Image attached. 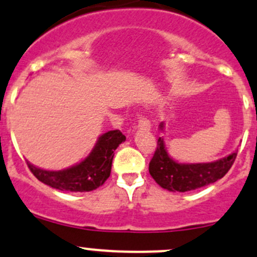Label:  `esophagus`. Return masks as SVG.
I'll return each instance as SVG.
<instances>
[{
    "mask_svg": "<svg viewBox=\"0 0 257 257\" xmlns=\"http://www.w3.org/2000/svg\"><path fill=\"white\" fill-rule=\"evenodd\" d=\"M138 128L144 129V131H150L151 124L147 118L143 117L142 114H138Z\"/></svg>",
    "mask_w": 257,
    "mask_h": 257,
    "instance_id": "obj_1",
    "label": "esophagus"
}]
</instances>
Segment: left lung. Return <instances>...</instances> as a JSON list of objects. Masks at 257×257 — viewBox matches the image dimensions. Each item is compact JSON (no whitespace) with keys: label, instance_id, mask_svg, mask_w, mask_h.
Instances as JSON below:
<instances>
[{"label":"left lung","instance_id":"left-lung-1","mask_svg":"<svg viewBox=\"0 0 257 257\" xmlns=\"http://www.w3.org/2000/svg\"><path fill=\"white\" fill-rule=\"evenodd\" d=\"M164 129V123L160 124ZM237 153L219 159L213 163L180 164L170 158L165 147L164 138L158 139V147L149 164L151 177L159 186L171 192H187L208 186L225 176L235 161Z\"/></svg>","mask_w":257,"mask_h":257}]
</instances>
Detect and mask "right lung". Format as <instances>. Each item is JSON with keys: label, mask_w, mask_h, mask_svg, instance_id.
I'll use <instances>...</instances> for the list:
<instances>
[{"label": "right lung", "mask_w": 257, "mask_h": 257, "mask_svg": "<svg viewBox=\"0 0 257 257\" xmlns=\"http://www.w3.org/2000/svg\"><path fill=\"white\" fill-rule=\"evenodd\" d=\"M125 140L120 131L102 134L96 145L81 163L60 171L39 169L27 161L29 170L40 182L59 191L90 192L103 185L109 177L114 150Z\"/></svg>", "instance_id": "obj_1"}]
</instances>
